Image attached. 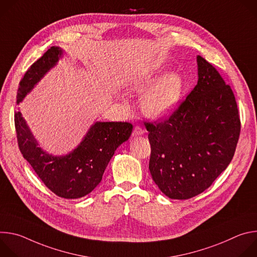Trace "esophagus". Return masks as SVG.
Listing matches in <instances>:
<instances>
[{
    "label": "esophagus",
    "instance_id": "34e87169",
    "mask_svg": "<svg viewBox=\"0 0 257 257\" xmlns=\"http://www.w3.org/2000/svg\"><path fill=\"white\" fill-rule=\"evenodd\" d=\"M144 129H142L141 127L139 126H136L133 130V133H132V136H140V135H143L144 134Z\"/></svg>",
    "mask_w": 257,
    "mask_h": 257
}]
</instances>
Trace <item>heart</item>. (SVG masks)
<instances>
[{
    "mask_svg": "<svg viewBox=\"0 0 257 257\" xmlns=\"http://www.w3.org/2000/svg\"><path fill=\"white\" fill-rule=\"evenodd\" d=\"M162 75L161 71H155L133 87L137 93L152 89L141 101L142 111L152 119H162L173 114L184 90V80L179 73L171 72L163 78Z\"/></svg>",
    "mask_w": 257,
    "mask_h": 257,
    "instance_id": "heart-1",
    "label": "heart"
}]
</instances>
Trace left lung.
Segmentation results:
<instances>
[{
    "label": "left lung",
    "instance_id": "left-lung-1",
    "mask_svg": "<svg viewBox=\"0 0 257 257\" xmlns=\"http://www.w3.org/2000/svg\"><path fill=\"white\" fill-rule=\"evenodd\" d=\"M198 81L166 121L146 123L152 146L150 172L172 199L206 190L231 163L240 135L234 93L205 59L197 56Z\"/></svg>",
    "mask_w": 257,
    "mask_h": 257
}]
</instances>
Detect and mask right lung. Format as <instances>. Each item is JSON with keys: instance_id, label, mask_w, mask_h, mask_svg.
Returning <instances> with one entry per match:
<instances>
[{"instance_id": "right-lung-1", "label": "right lung", "mask_w": 257, "mask_h": 257, "mask_svg": "<svg viewBox=\"0 0 257 257\" xmlns=\"http://www.w3.org/2000/svg\"><path fill=\"white\" fill-rule=\"evenodd\" d=\"M63 56L61 48L52 47L31 65L20 82L17 104ZM15 127L24 159L52 192L67 199L81 198L99 184L108 162L129 139L133 129L127 122H94L74 150L67 155L54 156L41 148L20 111L15 113Z\"/></svg>"}]
</instances>
